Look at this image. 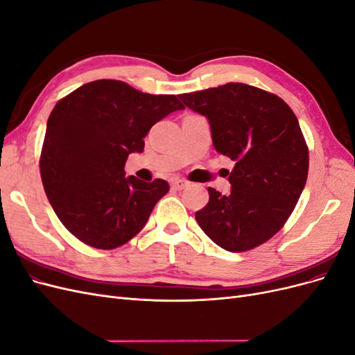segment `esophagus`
Here are the masks:
<instances>
[{"mask_svg":"<svg viewBox=\"0 0 355 355\" xmlns=\"http://www.w3.org/2000/svg\"><path fill=\"white\" fill-rule=\"evenodd\" d=\"M191 184L188 180H184V179H175L173 182H171V188L173 189H178V191H182V189H185V188H188Z\"/></svg>","mask_w":355,"mask_h":355,"instance_id":"34e87169","label":"esophagus"}]
</instances>
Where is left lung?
<instances>
[{"label": "left lung", "mask_w": 355, "mask_h": 355, "mask_svg": "<svg viewBox=\"0 0 355 355\" xmlns=\"http://www.w3.org/2000/svg\"><path fill=\"white\" fill-rule=\"evenodd\" d=\"M206 116L213 146L231 158L228 196L209 188L196 219L207 237L228 252H245L282 230L302 194L308 148L299 121L278 96L243 83L179 94Z\"/></svg>", "instance_id": "obj_1"}]
</instances>
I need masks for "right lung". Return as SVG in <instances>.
<instances>
[{"mask_svg":"<svg viewBox=\"0 0 355 355\" xmlns=\"http://www.w3.org/2000/svg\"><path fill=\"white\" fill-rule=\"evenodd\" d=\"M178 110L184 105L173 94L142 93L116 80L87 83L56 103L40 171L53 210L72 235L110 250L141 232L168 184L125 176L124 164L144 153L151 127Z\"/></svg>","mask_w":355,"mask_h":355,"instance_id":"1","label":"right lung"}]
</instances>
